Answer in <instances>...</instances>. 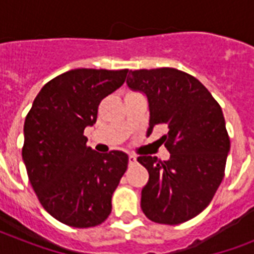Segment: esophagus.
Wrapping results in <instances>:
<instances>
[{
    "label": "esophagus",
    "instance_id": "34e87169",
    "mask_svg": "<svg viewBox=\"0 0 254 254\" xmlns=\"http://www.w3.org/2000/svg\"><path fill=\"white\" fill-rule=\"evenodd\" d=\"M127 158H129V165H133V163L137 162V157L134 154H129Z\"/></svg>",
    "mask_w": 254,
    "mask_h": 254
}]
</instances>
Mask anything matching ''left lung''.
<instances>
[{
    "label": "left lung",
    "mask_w": 254,
    "mask_h": 254,
    "mask_svg": "<svg viewBox=\"0 0 254 254\" xmlns=\"http://www.w3.org/2000/svg\"><path fill=\"white\" fill-rule=\"evenodd\" d=\"M127 84L146 96L147 133L167 127L170 158H137L149 171L141 208L159 224L185 223L209 204L224 178L231 143L220 105L196 77L175 68L130 71Z\"/></svg>",
    "instance_id": "obj_1"
}]
</instances>
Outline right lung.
<instances>
[{
    "label": "right lung",
    "mask_w": 254,
    "mask_h": 254,
    "mask_svg": "<svg viewBox=\"0 0 254 254\" xmlns=\"http://www.w3.org/2000/svg\"><path fill=\"white\" fill-rule=\"evenodd\" d=\"M127 69L77 68L43 85L26 116L22 159L43 208L63 224L89 228L112 211V195L127 171V155L99 154L84 129L100 101L119 89Z\"/></svg>",
    "instance_id": "obj_1"
}]
</instances>
